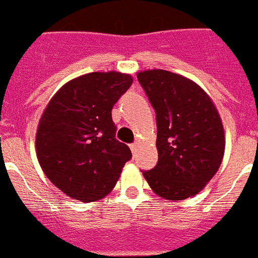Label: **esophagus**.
<instances>
[{
	"label": "esophagus",
	"mask_w": 258,
	"mask_h": 258,
	"mask_svg": "<svg viewBox=\"0 0 258 258\" xmlns=\"http://www.w3.org/2000/svg\"><path fill=\"white\" fill-rule=\"evenodd\" d=\"M138 147H139V143H137V142H135V143H133V145L130 146V149H131V151H133V154L137 153Z\"/></svg>",
	"instance_id": "34e87169"
}]
</instances>
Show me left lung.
Segmentation results:
<instances>
[{"mask_svg": "<svg viewBox=\"0 0 258 258\" xmlns=\"http://www.w3.org/2000/svg\"><path fill=\"white\" fill-rule=\"evenodd\" d=\"M137 78L157 112L158 127V163L143 176L167 201L197 196L224 159V124L214 101L196 82L170 71H141Z\"/></svg>", "mask_w": 258, "mask_h": 258, "instance_id": "8db88e82", "label": "left lung"}]
</instances>
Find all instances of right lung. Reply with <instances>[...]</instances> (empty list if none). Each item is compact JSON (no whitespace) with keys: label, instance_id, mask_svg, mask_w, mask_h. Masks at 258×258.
Segmentation results:
<instances>
[{"label":"right lung","instance_id":"right-lung-1","mask_svg":"<svg viewBox=\"0 0 258 258\" xmlns=\"http://www.w3.org/2000/svg\"><path fill=\"white\" fill-rule=\"evenodd\" d=\"M131 75L91 72L66 83L38 121L36 155L42 171L66 196L84 204L112 191L128 146L115 139L113 104L131 87Z\"/></svg>","mask_w":258,"mask_h":258}]
</instances>
